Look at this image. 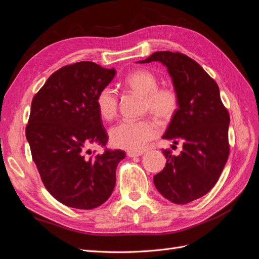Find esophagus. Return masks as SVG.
Wrapping results in <instances>:
<instances>
[{
    "mask_svg": "<svg viewBox=\"0 0 259 259\" xmlns=\"http://www.w3.org/2000/svg\"><path fill=\"white\" fill-rule=\"evenodd\" d=\"M143 152H134V151H127V156L130 158H136V156L142 155Z\"/></svg>",
    "mask_w": 259,
    "mask_h": 259,
    "instance_id": "34e87169",
    "label": "esophagus"
}]
</instances>
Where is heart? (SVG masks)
<instances>
[{
  "mask_svg": "<svg viewBox=\"0 0 259 259\" xmlns=\"http://www.w3.org/2000/svg\"><path fill=\"white\" fill-rule=\"evenodd\" d=\"M124 86L144 97V111L150 112L160 121H168L179 107V96L171 85H158L156 75L147 69H139L124 77ZM96 107L104 120H111L117 111V96L111 88L100 90ZM159 134L156 123L150 119L123 120L110 128L113 146L128 151H140Z\"/></svg>",
  "mask_w": 259,
  "mask_h": 259,
  "instance_id": "obj_1",
  "label": "heart"
}]
</instances>
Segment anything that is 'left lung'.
Returning a JSON list of instances; mask_svg holds the SVG:
<instances>
[{"instance_id": "obj_1", "label": "left lung", "mask_w": 259, "mask_h": 259, "mask_svg": "<svg viewBox=\"0 0 259 259\" xmlns=\"http://www.w3.org/2000/svg\"><path fill=\"white\" fill-rule=\"evenodd\" d=\"M160 61L167 67L179 96L164 139L182 143L178 155L163 150L166 164L153 177L158 191L170 202L187 204L210 191L228 160L229 112L218 85L197 61L179 52H155L140 64Z\"/></svg>"}]
</instances>
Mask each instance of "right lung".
<instances>
[{"label": "right lung", "mask_w": 259, "mask_h": 259, "mask_svg": "<svg viewBox=\"0 0 259 259\" xmlns=\"http://www.w3.org/2000/svg\"><path fill=\"white\" fill-rule=\"evenodd\" d=\"M114 75V69L95 62H75L55 71L32 99L26 127L32 159L46 189L69 207H98L114 189L125 152L86 149L92 144L106 148L96 97Z\"/></svg>", "instance_id": "1"}]
</instances>
